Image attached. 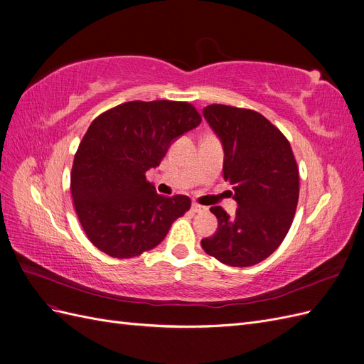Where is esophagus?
<instances>
[{
  "label": "esophagus",
  "mask_w": 364,
  "mask_h": 364,
  "mask_svg": "<svg viewBox=\"0 0 364 364\" xmlns=\"http://www.w3.org/2000/svg\"><path fill=\"white\" fill-rule=\"evenodd\" d=\"M191 211H193V213H203V211H206V208H205V206H202V205H199V203L193 202V205H191Z\"/></svg>",
  "instance_id": "obj_1"
}]
</instances>
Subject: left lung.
<instances>
[{"label": "left lung", "instance_id": "obj_1", "mask_svg": "<svg viewBox=\"0 0 364 364\" xmlns=\"http://www.w3.org/2000/svg\"><path fill=\"white\" fill-rule=\"evenodd\" d=\"M203 117L222 142L223 176L238 208L229 215L213 206L218 228L200 245L228 266H255L279 247L294 217L299 171L290 142L250 109L211 105L203 107Z\"/></svg>", "mask_w": 364, "mask_h": 364}]
</instances>
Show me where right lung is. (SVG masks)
<instances>
[{"label":"right lung","mask_w":364,"mask_h":364,"mask_svg":"<svg viewBox=\"0 0 364 364\" xmlns=\"http://www.w3.org/2000/svg\"><path fill=\"white\" fill-rule=\"evenodd\" d=\"M200 123L191 105L170 100L123 103L92 121L74 156L71 194L97 249L121 259L138 257L188 211V196L158 194L146 171Z\"/></svg>","instance_id":"right-lung-1"}]
</instances>
